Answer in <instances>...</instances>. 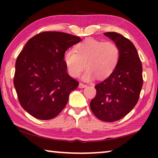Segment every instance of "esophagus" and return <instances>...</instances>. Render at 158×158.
<instances>
[{
    "instance_id": "obj_1",
    "label": "esophagus",
    "mask_w": 158,
    "mask_h": 158,
    "mask_svg": "<svg viewBox=\"0 0 158 158\" xmlns=\"http://www.w3.org/2000/svg\"><path fill=\"white\" fill-rule=\"evenodd\" d=\"M78 87L80 88H85V87H87V85H85V84H83V83H81L79 84V86Z\"/></svg>"
}]
</instances>
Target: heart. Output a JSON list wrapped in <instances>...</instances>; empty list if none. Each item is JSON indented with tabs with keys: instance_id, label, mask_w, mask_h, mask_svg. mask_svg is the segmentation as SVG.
<instances>
[{
	"instance_id": "1",
	"label": "heart",
	"mask_w": 158,
	"mask_h": 158,
	"mask_svg": "<svg viewBox=\"0 0 158 158\" xmlns=\"http://www.w3.org/2000/svg\"><path fill=\"white\" fill-rule=\"evenodd\" d=\"M120 50L115 43L95 39H87L75 47L74 52L67 50L63 61L68 74L78 77L84 68L87 69L83 75L88 81L95 77L103 80L109 77L118 63Z\"/></svg>"
}]
</instances>
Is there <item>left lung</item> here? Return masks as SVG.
Masks as SVG:
<instances>
[{
    "instance_id": "obj_1",
    "label": "left lung",
    "mask_w": 158,
    "mask_h": 158,
    "mask_svg": "<svg viewBox=\"0 0 158 158\" xmlns=\"http://www.w3.org/2000/svg\"><path fill=\"white\" fill-rule=\"evenodd\" d=\"M104 35L118 47L119 60L113 73L95 85L96 95L90 106L98 119L112 122L124 117L137 104L143 85L142 65L130 40L116 32Z\"/></svg>"
}]
</instances>
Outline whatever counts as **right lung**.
I'll list each match as a JSON object with an SVG mask.
<instances>
[{"label":"right lung","mask_w":158,"mask_h":158,"mask_svg":"<svg viewBox=\"0 0 158 158\" xmlns=\"http://www.w3.org/2000/svg\"><path fill=\"white\" fill-rule=\"evenodd\" d=\"M81 39L60 31H43L28 41L16 61L14 85L23 109L34 118L57 116L79 83L67 73L63 55Z\"/></svg>","instance_id":"right-lung-1"}]
</instances>
